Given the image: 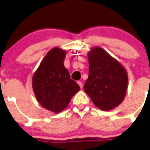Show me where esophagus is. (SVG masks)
Returning a JSON list of instances; mask_svg holds the SVG:
<instances>
[{"label": "esophagus", "instance_id": "1", "mask_svg": "<svg viewBox=\"0 0 150 150\" xmlns=\"http://www.w3.org/2000/svg\"><path fill=\"white\" fill-rule=\"evenodd\" d=\"M78 84H79V86H80V88H81H81H83V84H82V82H81V81H78Z\"/></svg>", "mask_w": 150, "mask_h": 150}]
</instances>
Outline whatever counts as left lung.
I'll use <instances>...</instances> for the list:
<instances>
[{
  "mask_svg": "<svg viewBox=\"0 0 150 150\" xmlns=\"http://www.w3.org/2000/svg\"><path fill=\"white\" fill-rule=\"evenodd\" d=\"M89 75L84 86L87 94L99 109L109 111L118 106L125 97L127 74L120 62L101 47L88 53Z\"/></svg>",
  "mask_w": 150,
  "mask_h": 150,
  "instance_id": "1",
  "label": "left lung"
}]
</instances>
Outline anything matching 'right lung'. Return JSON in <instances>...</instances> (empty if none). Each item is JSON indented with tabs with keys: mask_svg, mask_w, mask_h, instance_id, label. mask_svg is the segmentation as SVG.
<instances>
[{
	"mask_svg": "<svg viewBox=\"0 0 150 150\" xmlns=\"http://www.w3.org/2000/svg\"><path fill=\"white\" fill-rule=\"evenodd\" d=\"M66 53L59 47L51 49L32 78V88L38 103L55 113L67 107L71 97L80 90L63 64Z\"/></svg>",
	"mask_w": 150,
	"mask_h": 150,
	"instance_id": "add662e5",
	"label": "right lung"
}]
</instances>
